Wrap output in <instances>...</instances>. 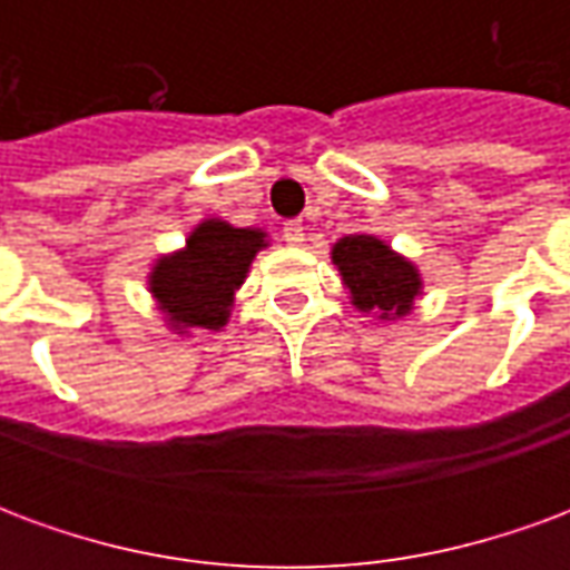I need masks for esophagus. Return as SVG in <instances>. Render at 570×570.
Instances as JSON below:
<instances>
[{"mask_svg": "<svg viewBox=\"0 0 570 570\" xmlns=\"http://www.w3.org/2000/svg\"><path fill=\"white\" fill-rule=\"evenodd\" d=\"M284 240H286V244H293V247L305 240V228H302V223H298V219H286V223H284Z\"/></svg>", "mask_w": 570, "mask_h": 570, "instance_id": "34e87169", "label": "esophagus"}]
</instances>
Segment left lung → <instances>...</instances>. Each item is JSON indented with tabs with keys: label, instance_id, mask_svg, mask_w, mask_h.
Returning a JSON list of instances; mask_svg holds the SVG:
<instances>
[{
	"label": "left lung",
	"instance_id": "8db88e82",
	"mask_svg": "<svg viewBox=\"0 0 570 570\" xmlns=\"http://www.w3.org/2000/svg\"><path fill=\"white\" fill-rule=\"evenodd\" d=\"M333 262L360 311L382 321L406 317L419 296V268L372 235H347L333 247Z\"/></svg>",
	"mask_w": 570,
	"mask_h": 570
}]
</instances>
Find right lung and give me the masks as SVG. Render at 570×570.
<instances>
[{"mask_svg": "<svg viewBox=\"0 0 570 570\" xmlns=\"http://www.w3.org/2000/svg\"><path fill=\"white\" fill-rule=\"evenodd\" d=\"M265 232L235 228L223 219L200 223L186 249L164 256L149 274L151 296L174 330H219L228 321L235 289L244 284Z\"/></svg>", "mask_w": 570, "mask_h": 570, "instance_id": "right-lung-1", "label": "right lung"}]
</instances>
